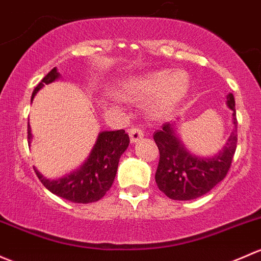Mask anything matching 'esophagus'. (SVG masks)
I'll list each match as a JSON object with an SVG mask.
<instances>
[{
	"mask_svg": "<svg viewBox=\"0 0 261 261\" xmlns=\"http://www.w3.org/2000/svg\"><path fill=\"white\" fill-rule=\"evenodd\" d=\"M128 136H130V141L135 144V142H139L140 140L144 138V130L138 127V126H134L128 130Z\"/></svg>",
	"mask_w": 261,
	"mask_h": 261,
	"instance_id": "obj_1",
	"label": "esophagus"
}]
</instances>
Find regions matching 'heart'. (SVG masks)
I'll return each mask as SVG.
<instances>
[{"label":"heart","mask_w":261,"mask_h":261,"mask_svg":"<svg viewBox=\"0 0 261 261\" xmlns=\"http://www.w3.org/2000/svg\"><path fill=\"white\" fill-rule=\"evenodd\" d=\"M190 87V80L184 71H156L130 80L121 86L126 100H144L155 96L150 112L156 119H164L182 102Z\"/></svg>","instance_id":"obj_1"}]
</instances>
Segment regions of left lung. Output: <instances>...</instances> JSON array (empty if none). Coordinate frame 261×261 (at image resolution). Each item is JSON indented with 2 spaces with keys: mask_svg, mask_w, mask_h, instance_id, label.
<instances>
[{
  "mask_svg": "<svg viewBox=\"0 0 261 261\" xmlns=\"http://www.w3.org/2000/svg\"><path fill=\"white\" fill-rule=\"evenodd\" d=\"M227 108L232 111L235 128L223 149L214 156L193 155L179 138L177 123H164L153 135L160 151L155 174L159 189L172 200H194L209 193L226 176L237 150V112L232 94L226 96Z\"/></svg>",
  "mask_w": 261,
  "mask_h": 261,
  "instance_id": "1",
  "label": "left lung"
}]
</instances>
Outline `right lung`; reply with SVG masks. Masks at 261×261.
Returning a JSON list of instances; mask_svg holds the SVG:
<instances>
[{
	"label": "right lung",
	"instance_id": "right-lung-1",
	"mask_svg": "<svg viewBox=\"0 0 261 261\" xmlns=\"http://www.w3.org/2000/svg\"><path fill=\"white\" fill-rule=\"evenodd\" d=\"M57 79H60V73L57 72V68L54 67L36 86L31 96V101L45 85L51 84ZM27 134L29 145L31 146L32 133L30 122ZM128 142L130 139L127 134H125V130L101 131L90 155L75 171L55 180L43 177L36 167L35 172L43 186L55 195L77 204L95 202L111 188L116 176L120 158L127 149Z\"/></svg>",
	"mask_w": 261,
	"mask_h": 261
}]
</instances>
